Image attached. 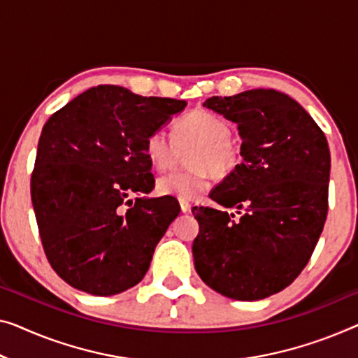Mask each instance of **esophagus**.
<instances>
[{"label": "esophagus", "mask_w": 358, "mask_h": 358, "mask_svg": "<svg viewBox=\"0 0 358 358\" xmlns=\"http://www.w3.org/2000/svg\"><path fill=\"white\" fill-rule=\"evenodd\" d=\"M180 209H181V212H183V213L189 212L191 210V204H189L188 201H180Z\"/></svg>", "instance_id": "obj_1"}]
</instances>
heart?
<instances>
[{
  "instance_id": "obj_1",
  "label": "heart",
  "mask_w": 358,
  "mask_h": 358,
  "mask_svg": "<svg viewBox=\"0 0 358 358\" xmlns=\"http://www.w3.org/2000/svg\"><path fill=\"white\" fill-rule=\"evenodd\" d=\"M230 136L228 120L207 109L191 110L175 120L173 138L162 128L152 130L145 140V154L157 172L173 169L180 151L194 146L188 157L193 169L164 175L157 180V193L189 201L209 189L212 172L218 177L231 173L241 161V151Z\"/></svg>"
}]
</instances>
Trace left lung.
Returning a JSON list of instances; mask_svg holds the SVG:
<instances>
[{
  "mask_svg": "<svg viewBox=\"0 0 358 358\" xmlns=\"http://www.w3.org/2000/svg\"><path fill=\"white\" fill-rule=\"evenodd\" d=\"M204 106L238 124L243 138L244 161L209 194L241 217L194 207V266L213 291L259 301L289 286L315 250L328 215V141L308 112L276 90L212 96Z\"/></svg>",
  "mask_w": 358,
  "mask_h": 358,
  "instance_id": "obj_1",
  "label": "left lung"
}]
</instances>
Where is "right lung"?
I'll return each mask as SVG.
<instances>
[{
	"mask_svg": "<svg viewBox=\"0 0 358 358\" xmlns=\"http://www.w3.org/2000/svg\"><path fill=\"white\" fill-rule=\"evenodd\" d=\"M185 106L99 85L43 127L31 204L48 262L76 289L114 296L146 275L180 206L175 197L130 196L154 188L146 136Z\"/></svg>",
	"mask_w": 358,
	"mask_h": 358,
	"instance_id": "1",
	"label": "right lung"
}]
</instances>
